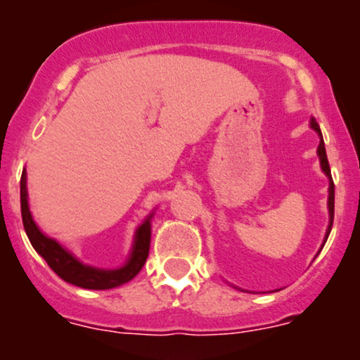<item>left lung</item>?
Masks as SVG:
<instances>
[{"instance_id": "1", "label": "left lung", "mask_w": 360, "mask_h": 360, "mask_svg": "<svg viewBox=\"0 0 360 360\" xmlns=\"http://www.w3.org/2000/svg\"><path fill=\"white\" fill-rule=\"evenodd\" d=\"M311 129L317 130L319 136L322 137V132H321V129H319V125H317V122H315V120H311ZM317 153H319V158H321L322 170H324L326 176H328L329 181H331V183H329V202H328V205H329V228H328V233H326V240H328L329 233H331V228H333V219H335V183H333V177H331V169H329V162H328V155H326L324 141H321V144H319Z\"/></svg>"}]
</instances>
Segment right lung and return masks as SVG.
Returning a JSON list of instances; mask_svg holds the SVG:
<instances>
[{"instance_id": "right-lung-1", "label": "right lung", "mask_w": 360, "mask_h": 360, "mask_svg": "<svg viewBox=\"0 0 360 360\" xmlns=\"http://www.w3.org/2000/svg\"><path fill=\"white\" fill-rule=\"evenodd\" d=\"M20 210H22L24 230L25 233H27L29 242L32 244V248H34L36 252L46 261V264H49L63 281L69 282V284L78 285V288L83 289L118 288V285L127 284L129 281H132V278L139 274L141 268L144 266V263H146L148 252H150L151 216L148 217L146 223L141 224L139 230H137L132 256H130L129 263L123 268H120V270L108 271L97 270V268L92 266H85V264L79 263L72 254H69L66 249H63V245L57 244L53 238L45 237V235L38 230V226H36L34 221H32L31 212H29L27 190H25V172H22V177H20Z\"/></svg>"}]
</instances>
